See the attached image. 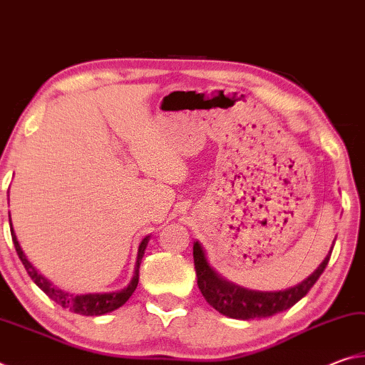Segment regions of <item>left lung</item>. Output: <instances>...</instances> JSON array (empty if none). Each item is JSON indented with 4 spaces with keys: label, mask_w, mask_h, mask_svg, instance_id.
<instances>
[{
    "label": "left lung",
    "mask_w": 365,
    "mask_h": 365,
    "mask_svg": "<svg viewBox=\"0 0 365 365\" xmlns=\"http://www.w3.org/2000/svg\"><path fill=\"white\" fill-rule=\"evenodd\" d=\"M330 255L324 259L316 272H312L304 282L298 283L296 287L280 289V292H256V289H246L222 279L217 272L207 264L201 245L197 242L193 245L197 287H200L205 299L215 311L227 317L240 320L270 317L294 306L301 298H304L309 289L314 287V283L319 280V277L322 275L330 261Z\"/></svg>",
    "instance_id": "8db88e82"
}]
</instances>
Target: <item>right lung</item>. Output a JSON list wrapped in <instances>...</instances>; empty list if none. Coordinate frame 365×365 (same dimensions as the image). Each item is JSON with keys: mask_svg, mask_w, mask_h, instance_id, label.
I'll return each mask as SVG.
<instances>
[{"mask_svg": "<svg viewBox=\"0 0 365 365\" xmlns=\"http://www.w3.org/2000/svg\"><path fill=\"white\" fill-rule=\"evenodd\" d=\"M9 224H11V219H9ZM11 237H12V242H14L17 256H19V259L22 261L24 267H26L27 274L30 275V279L36 283V287L41 288L43 292L46 293L48 298H51L54 302H58L59 306H63L64 309H69L71 312L80 314V316H103V314L115 311L117 307L125 304L127 299L130 298L132 293L135 292V288H137V285H138L140 264H141V259H143V255H145L148 240H150V237H145L143 242H141V245H140L137 265H135V272H133V279L130 280V283H128L127 288L120 289V292H114V293L71 294V293H66V292H63V289H59L54 285H51V283H49L45 277L40 275L38 272L35 270L34 265L27 261L26 255H24V251L19 246V242H17L14 230H11Z\"/></svg>", "mask_w": 365, "mask_h": 365, "instance_id": "obj_1", "label": "right lung"}]
</instances>
